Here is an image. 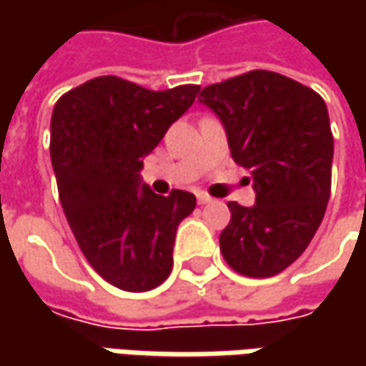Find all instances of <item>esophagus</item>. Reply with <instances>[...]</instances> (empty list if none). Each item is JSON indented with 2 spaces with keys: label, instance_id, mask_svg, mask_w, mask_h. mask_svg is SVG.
<instances>
[{
  "label": "esophagus",
  "instance_id": "esophagus-1",
  "mask_svg": "<svg viewBox=\"0 0 366 366\" xmlns=\"http://www.w3.org/2000/svg\"><path fill=\"white\" fill-rule=\"evenodd\" d=\"M197 202L199 204H209L212 202V195H207L205 191H197Z\"/></svg>",
  "mask_w": 366,
  "mask_h": 366
}]
</instances>
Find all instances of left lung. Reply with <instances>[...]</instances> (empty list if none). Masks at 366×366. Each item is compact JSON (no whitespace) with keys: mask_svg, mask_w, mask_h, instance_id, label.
Instances as JSON below:
<instances>
[{"mask_svg":"<svg viewBox=\"0 0 366 366\" xmlns=\"http://www.w3.org/2000/svg\"><path fill=\"white\" fill-rule=\"evenodd\" d=\"M199 97L219 116L234 162L257 189L252 207L228 202L224 260L244 277L279 274L312 242L330 199L328 107L314 89L260 69L207 85Z\"/></svg>","mask_w":366,"mask_h":366,"instance_id":"obj_1","label":"left lung"}]
</instances>
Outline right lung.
Masks as SVG:
<instances>
[{"instance_id":"1","label":"right lung","mask_w":366,"mask_h":366,"mask_svg":"<svg viewBox=\"0 0 366 366\" xmlns=\"http://www.w3.org/2000/svg\"><path fill=\"white\" fill-rule=\"evenodd\" d=\"M197 93L199 85L152 92L104 75L54 106L50 161L61 205L87 262L114 287L148 291L173 269L177 228L195 209V195L140 189L138 171Z\"/></svg>"}]
</instances>
